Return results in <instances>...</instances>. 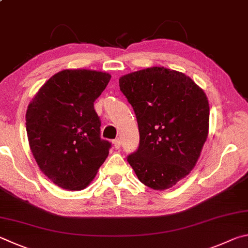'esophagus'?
Listing matches in <instances>:
<instances>
[{
  "label": "esophagus",
  "mask_w": 248,
  "mask_h": 248,
  "mask_svg": "<svg viewBox=\"0 0 248 248\" xmlns=\"http://www.w3.org/2000/svg\"><path fill=\"white\" fill-rule=\"evenodd\" d=\"M113 146H114L115 149H120V147H121L120 140H113Z\"/></svg>",
  "instance_id": "obj_1"
}]
</instances>
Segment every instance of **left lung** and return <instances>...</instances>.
<instances>
[{"label": "left lung", "mask_w": 248, "mask_h": 248, "mask_svg": "<svg viewBox=\"0 0 248 248\" xmlns=\"http://www.w3.org/2000/svg\"><path fill=\"white\" fill-rule=\"evenodd\" d=\"M120 89L135 112L140 146L127 161L142 184L162 190L193 170L209 128V103L188 76L150 67L122 76Z\"/></svg>", "instance_id": "8db88e82"}]
</instances>
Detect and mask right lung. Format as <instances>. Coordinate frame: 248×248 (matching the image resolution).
Here are the masks:
<instances>
[{"label": "right lung", "instance_id": "add662e5", "mask_svg": "<svg viewBox=\"0 0 248 248\" xmlns=\"http://www.w3.org/2000/svg\"><path fill=\"white\" fill-rule=\"evenodd\" d=\"M110 79L108 73L65 69L52 76L28 106L30 149L40 170L64 189H84L108 157L112 145L100 137L93 102Z\"/></svg>", "mask_w": 248, "mask_h": 248}]
</instances>
